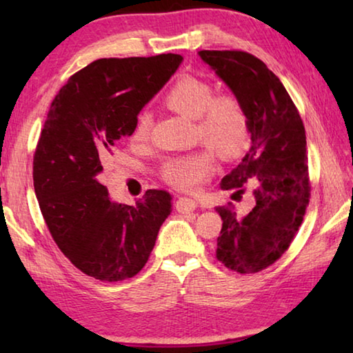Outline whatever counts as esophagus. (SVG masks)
<instances>
[{"instance_id":"34e87169","label":"esophagus","mask_w":353,"mask_h":353,"mask_svg":"<svg viewBox=\"0 0 353 353\" xmlns=\"http://www.w3.org/2000/svg\"><path fill=\"white\" fill-rule=\"evenodd\" d=\"M196 207H198V202H196L194 199H190V198H179V201L176 202L177 212H181V213L193 212Z\"/></svg>"}]
</instances>
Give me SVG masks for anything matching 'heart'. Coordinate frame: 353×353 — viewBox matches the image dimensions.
Listing matches in <instances>:
<instances>
[{
	"mask_svg": "<svg viewBox=\"0 0 353 353\" xmlns=\"http://www.w3.org/2000/svg\"><path fill=\"white\" fill-rule=\"evenodd\" d=\"M165 104L172 112L194 119L202 140L230 157L241 151L249 135V118L241 101L234 94H213V85L196 76H182L172 83L165 94ZM152 117L141 112L137 117L132 139L143 141L151 130ZM213 152L208 148L172 157L163 165L162 176L166 182L179 190H194L213 171Z\"/></svg>",
	"mask_w": 353,
	"mask_h": 353,
	"instance_id": "obj_1",
	"label": "heart"
}]
</instances>
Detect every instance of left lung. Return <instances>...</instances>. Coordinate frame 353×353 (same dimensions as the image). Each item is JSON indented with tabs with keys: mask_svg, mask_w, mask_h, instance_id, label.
I'll list each match as a JSON object with an SVG mask.
<instances>
[{
	"mask_svg": "<svg viewBox=\"0 0 353 353\" xmlns=\"http://www.w3.org/2000/svg\"><path fill=\"white\" fill-rule=\"evenodd\" d=\"M198 54L241 101L249 118L250 146L221 188L250 182L255 207L243 218L216 208L223 219L216 259L232 271L254 274L282 256L302 224L310 199L305 129L283 83L260 59L243 51Z\"/></svg>",
	"mask_w": 353,
	"mask_h": 353,
	"instance_id": "8db88e82",
	"label": "left lung"
}]
</instances>
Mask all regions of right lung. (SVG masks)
I'll list each match as a JSON object with an SVG mask.
<instances>
[{"mask_svg": "<svg viewBox=\"0 0 353 353\" xmlns=\"http://www.w3.org/2000/svg\"><path fill=\"white\" fill-rule=\"evenodd\" d=\"M183 57L98 59L61 88L34 155L41 214L63 255L87 276L121 282L151 255L171 196L148 190L134 205L112 202L103 165L137 117L176 73Z\"/></svg>", "mask_w": 353, "mask_h": 353, "instance_id": "obj_1", "label": "right lung"}]
</instances>
